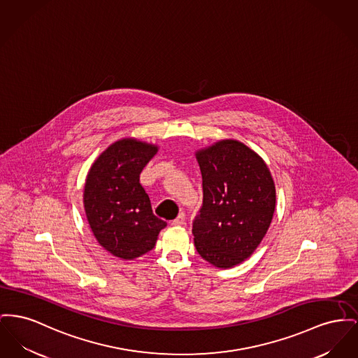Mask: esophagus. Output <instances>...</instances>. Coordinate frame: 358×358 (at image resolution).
Here are the masks:
<instances>
[{"label": "esophagus", "mask_w": 358, "mask_h": 358, "mask_svg": "<svg viewBox=\"0 0 358 358\" xmlns=\"http://www.w3.org/2000/svg\"><path fill=\"white\" fill-rule=\"evenodd\" d=\"M184 223H185V215H184V213H180V215L171 222L173 226H182Z\"/></svg>", "instance_id": "1"}]
</instances>
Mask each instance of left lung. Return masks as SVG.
<instances>
[{
  "mask_svg": "<svg viewBox=\"0 0 358 358\" xmlns=\"http://www.w3.org/2000/svg\"><path fill=\"white\" fill-rule=\"evenodd\" d=\"M196 159L203 177V207L192 229L196 250L216 268H232L252 255L272 223V174L255 151L234 139L199 150Z\"/></svg>",
  "mask_w": 358,
  "mask_h": 358,
  "instance_id": "8db88e82",
  "label": "left lung"
}]
</instances>
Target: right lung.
<instances>
[{"label": "right lung", "mask_w": 358, "mask_h": 358, "mask_svg": "<svg viewBox=\"0 0 358 358\" xmlns=\"http://www.w3.org/2000/svg\"><path fill=\"white\" fill-rule=\"evenodd\" d=\"M158 148L134 138L112 143L87 173L84 207L97 242L112 255L135 259L150 252L166 222L157 217L139 176Z\"/></svg>", "instance_id": "right-lung-1"}]
</instances>
